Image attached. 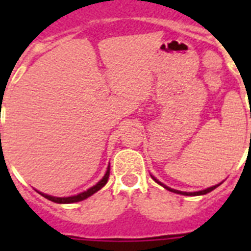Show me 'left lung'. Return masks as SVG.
I'll use <instances>...</instances> for the list:
<instances>
[{
	"instance_id": "left-lung-1",
	"label": "left lung",
	"mask_w": 251,
	"mask_h": 251,
	"mask_svg": "<svg viewBox=\"0 0 251 251\" xmlns=\"http://www.w3.org/2000/svg\"><path fill=\"white\" fill-rule=\"evenodd\" d=\"M151 177H152L155 182H157L159 185H161V186H164L167 190L172 191V193H177V194H182V195H204V194H207V193H210V191L214 190V189H216V187L220 185V183H219V185H215V186H211V187H208V189H204V190H201V191H194V193H186V191H179V190H175V189H171V187H168V186H165V185H163L160 181H157V179L155 178L153 176H151Z\"/></svg>"
}]
</instances>
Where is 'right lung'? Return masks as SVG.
Returning a JSON list of instances; mask_svg holds the SVG:
<instances>
[{
    "label": "right lung",
    "mask_w": 251,
    "mask_h": 251,
    "mask_svg": "<svg viewBox=\"0 0 251 251\" xmlns=\"http://www.w3.org/2000/svg\"><path fill=\"white\" fill-rule=\"evenodd\" d=\"M109 167H108V169H106L105 175H104V177H102L100 181H99L95 186L90 187L88 190L83 191V193H80V194L78 195H73V197H66V198H58V197H52V195H47V194H43V193H40L44 198L49 199V201H52V202L54 203H75V202H80V201H83V199L88 198V197H91L92 194H95L96 191H99L100 189H101L104 185H105L106 182H108V178H109Z\"/></svg>",
    "instance_id": "add662e5"
}]
</instances>
